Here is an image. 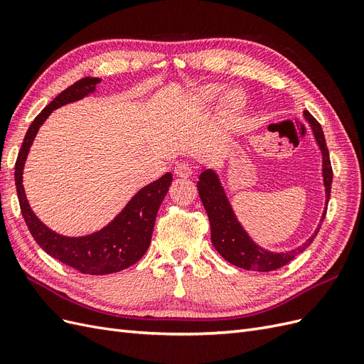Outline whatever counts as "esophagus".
I'll list each match as a JSON object with an SVG mask.
<instances>
[{
	"mask_svg": "<svg viewBox=\"0 0 364 364\" xmlns=\"http://www.w3.org/2000/svg\"><path fill=\"white\" fill-rule=\"evenodd\" d=\"M174 174L179 176V178H190V176L193 174V168L190 167V164L179 162L174 167Z\"/></svg>",
	"mask_w": 364,
	"mask_h": 364,
	"instance_id": "34e87169",
	"label": "esophagus"
}]
</instances>
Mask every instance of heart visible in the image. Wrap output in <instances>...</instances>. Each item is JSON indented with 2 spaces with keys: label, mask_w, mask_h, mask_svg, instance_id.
I'll return each instance as SVG.
<instances>
[{
  "label": "heart",
  "mask_w": 364,
  "mask_h": 364,
  "mask_svg": "<svg viewBox=\"0 0 364 364\" xmlns=\"http://www.w3.org/2000/svg\"><path fill=\"white\" fill-rule=\"evenodd\" d=\"M220 92V87L218 86H208L205 87L203 95L206 98H214L217 94ZM246 105V98L245 94L238 91V90H230L226 92L225 98H223V106H225V111L230 115L238 114L241 109L245 107Z\"/></svg>",
  "instance_id": "1"
}]
</instances>
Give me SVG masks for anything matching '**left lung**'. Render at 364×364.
I'll return each mask as SVG.
<instances>
[{
  "mask_svg": "<svg viewBox=\"0 0 364 364\" xmlns=\"http://www.w3.org/2000/svg\"><path fill=\"white\" fill-rule=\"evenodd\" d=\"M304 115L308 121V124L311 126L317 146L322 151V174H323V185H325V193H326V203H328L329 194H331L333 168H331V161H329V153H328L326 141L323 136V130H322V126L317 123V119L310 112L305 111ZM197 190H199L200 200L206 209L209 225H211V241L215 250L228 262L246 270L270 272V270L281 269L282 266H285V264H289L296 255H299L301 252H304L313 243V240L317 235L318 229H321V225L326 215V208H325L321 218V225L317 226L314 234L308 238L306 243H304L301 247H297L294 250L277 253V252L262 249L247 235L243 226H241L237 220L232 211V206H230L223 186L220 183L218 176L214 170L208 168L200 173L199 182H197Z\"/></svg>",
  "mask_w": 364,
  "mask_h": 364,
  "instance_id": "left-lung-1",
  "label": "left lung"
}]
</instances>
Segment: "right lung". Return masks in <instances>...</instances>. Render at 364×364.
<instances>
[{
    "instance_id": "add662e5",
    "label": "right lung",
    "mask_w": 364,
    "mask_h": 364,
    "mask_svg": "<svg viewBox=\"0 0 364 364\" xmlns=\"http://www.w3.org/2000/svg\"><path fill=\"white\" fill-rule=\"evenodd\" d=\"M102 80L85 77L62 91L33 119L15 164V183L21 213L36 243L48 255L85 274H109L130 267L141 259L150 246L158 209L167 194L173 176L164 174L158 181L141 188L111 223L85 237H63L47 228L31 211L23 186V170L39 127L48 115L63 105L80 100L95 91Z\"/></svg>"
}]
</instances>
